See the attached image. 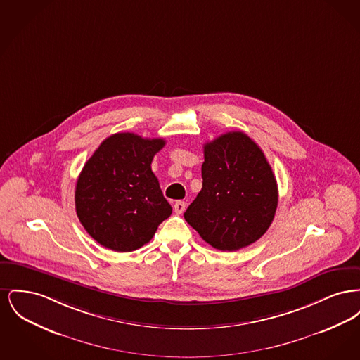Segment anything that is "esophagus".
Instances as JSON below:
<instances>
[{"instance_id": "esophagus-1", "label": "esophagus", "mask_w": 360, "mask_h": 360, "mask_svg": "<svg viewBox=\"0 0 360 360\" xmlns=\"http://www.w3.org/2000/svg\"><path fill=\"white\" fill-rule=\"evenodd\" d=\"M185 209H186V202H185V201H176V202L174 204V212H175L176 214L184 213Z\"/></svg>"}]
</instances>
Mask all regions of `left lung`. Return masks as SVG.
Here are the masks:
<instances>
[{
	"instance_id": "obj_1",
	"label": "left lung",
	"mask_w": 360,
	"mask_h": 360,
	"mask_svg": "<svg viewBox=\"0 0 360 360\" xmlns=\"http://www.w3.org/2000/svg\"><path fill=\"white\" fill-rule=\"evenodd\" d=\"M202 188L185 212L202 239L238 251L260 239L278 205L274 172L257 143L233 131L204 146Z\"/></svg>"
}]
</instances>
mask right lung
Segmentation results:
<instances>
[{
  "instance_id": "1",
  "label": "right lung",
  "mask_w": 360,
  "mask_h": 360,
  "mask_svg": "<svg viewBox=\"0 0 360 360\" xmlns=\"http://www.w3.org/2000/svg\"><path fill=\"white\" fill-rule=\"evenodd\" d=\"M165 139L122 132L106 137L78 176L75 210L105 248L131 252L147 244L172 207L151 170Z\"/></svg>"
}]
</instances>
